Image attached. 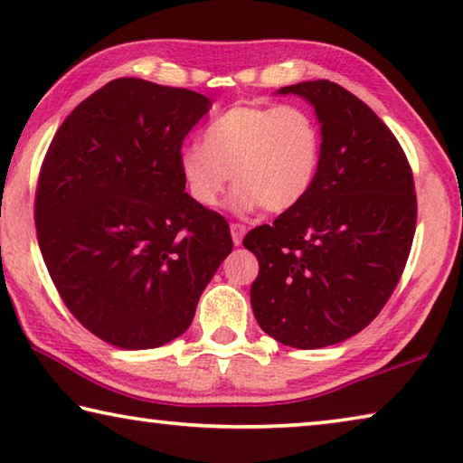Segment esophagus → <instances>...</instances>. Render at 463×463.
Wrapping results in <instances>:
<instances>
[{
    "label": "esophagus",
    "instance_id": "1",
    "mask_svg": "<svg viewBox=\"0 0 463 463\" xmlns=\"http://www.w3.org/2000/svg\"><path fill=\"white\" fill-rule=\"evenodd\" d=\"M244 233H246V225L232 223V240H233V244L240 246L241 240H244Z\"/></svg>",
    "mask_w": 463,
    "mask_h": 463
}]
</instances>
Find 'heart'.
Segmentation results:
<instances>
[{
	"mask_svg": "<svg viewBox=\"0 0 463 463\" xmlns=\"http://www.w3.org/2000/svg\"><path fill=\"white\" fill-rule=\"evenodd\" d=\"M322 147L320 125L301 106L238 104L211 120L203 146L182 147L178 170L201 207H217L232 174L238 213H285L312 191Z\"/></svg>",
	"mask_w": 463,
	"mask_h": 463,
	"instance_id": "heart-1",
	"label": "heart"
}]
</instances>
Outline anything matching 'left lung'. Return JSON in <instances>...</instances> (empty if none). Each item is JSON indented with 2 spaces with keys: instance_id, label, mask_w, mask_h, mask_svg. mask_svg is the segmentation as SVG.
I'll return each instance as SVG.
<instances>
[{
  "instance_id": "obj_1",
  "label": "left lung",
  "mask_w": 463,
  "mask_h": 463,
  "mask_svg": "<svg viewBox=\"0 0 463 463\" xmlns=\"http://www.w3.org/2000/svg\"><path fill=\"white\" fill-rule=\"evenodd\" d=\"M312 106L322 164L298 207L244 238L259 259L250 303L260 328L293 348L351 338L382 312L411 254L412 170L382 118L328 80L277 90Z\"/></svg>"
}]
</instances>
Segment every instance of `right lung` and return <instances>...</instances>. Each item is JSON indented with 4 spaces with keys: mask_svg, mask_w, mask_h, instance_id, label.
I'll return each mask as SVG.
<instances>
[{
    "mask_svg": "<svg viewBox=\"0 0 463 463\" xmlns=\"http://www.w3.org/2000/svg\"><path fill=\"white\" fill-rule=\"evenodd\" d=\"M207 96L120 78L86 98L51 141L36 188L39 246L81 326L127 351L184 335L233 241L184 191L182 141Z\"/></svg>",
    "mask_w": 463,
    "mask_h": 463,
    "instance_id": "add662e5",
    "label": "right lung"
}]
</instances>
